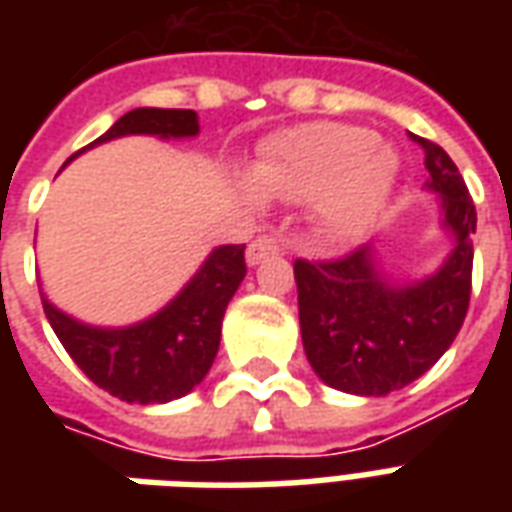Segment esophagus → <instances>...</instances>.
<instances>
[{"mask_svg":"<svg viewBox=\"0 0 512 512\" xmlns=\"http://www.w3.org/2000/svg\"><path fill=\"white\" fill-rule=\"evenodd\" d=\"M279 252H282V246H279L277 235H257L255 241L249 244V249H246V263L255 266L263 257L279 255Z\"/></svg>","mask_w":512,"mask_h":512,"instance_id":"esophagus-1","label":"esophagus"}]
</instances>
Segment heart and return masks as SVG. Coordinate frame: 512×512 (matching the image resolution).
<instances>
[{
    "instance_id": "b5f03b06",
    "label": "heart",
    "mask_w": 512,
    "mask_h": 512,
    "mask_svg": "<svg viewBox=\"0 0 512 512\" xmlns=\"http://www.w3.org/2000/svg\"><path fill=\"white\" fill-rule=\"evenodd\" d=\"M395 172L397 158L373 131L345 123H310L266 139L252 178L268 197L321 202L326 230L351 238L376 219ZM256 190L249 186V197L260 202Z\"/></svg>"
}]
</instances>
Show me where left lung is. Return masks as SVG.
<instances>
[{
  "label": "left lung",
  "instance_id": "obj_1",
  "mask_svg": "<svg viewBox=\"0 0 512 512\" xmlns=\"http://www.w3.org/2000/svg\"><path fill=\"white\" fill-rule=\"evenodd\" d=\"M425 153L428 189L439 191L455 249L433 277L389 285L370 246L332 260L293 263L304 354L323 384L351 395H389L436 365L461 332L472 296L477 211L452 158L411 134Z\"/></svg>",
  "mask_w": 512,
  "mask_h": 512
}]
</instances>
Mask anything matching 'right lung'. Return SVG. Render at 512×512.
Wrapping results in <instances>:
<instances>
[{"mask_svg":"<svg viewBox=\"0 0 512 512\" xmlns=\"http://www.w3.org/2000/svg\"><path fill=\"white\" fill-rule=\"evenodd\" d=\"M197 131L200 120L191 109H134L90 147L128 134L194 136ZM244 249V244L213 249L180 296L128 329L84 326L49 304L46 296H40L43 312L62 348L93 384L126 403H167L191 392L211 370L224 310L246 277Z\"/></svg>","mask_w":512,"mask_h":512,"instance_id":"obj_1","label":"right lung"}]
</instances>
